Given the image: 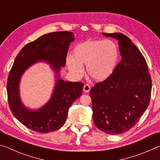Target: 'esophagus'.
Listing matches in <instances>:
<instances>
[{"label":"esophagus","mask_w":160,"mask_h":160,"mask_svg":"<svg viewBox=\"0 0 160 160\" xmlns=\"http://www.w3.org/2000/svg\"><path fill=\"white\" fill-rule=\"evenodd\" d=\"M90 89H91L90 86L88 85V84H86V85H85L83 87V91L85 92H87V93L89 92L90 91Z\"/></svg>","instance_id":"1"}]
</instances>
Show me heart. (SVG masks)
Here are the masks:
<instances>
[{
  "label": "heart",
  "instance_id": "obj_1",
  "mask_svg": "<svg viewBox=\"0 0 160 160\" xmlns=\"http://www.w3.org/2000/svg\"><path fill=\"white\" fill-rule=\"evenodd\" d=\"M73 57L68 56L66 65L75 78L82 76L86 66L89 76L97 82L108 79L117 63L118 49L112 40H88L75 47Z\"/></svg>",
  "mask_w": 160,
  "mask_h": 160
}]
</instances>
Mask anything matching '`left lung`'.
Instances as JSON below:
<instances>
[{"label": "left lung", "instance_id": "left-lung-1", "mask_svg": "<svg viewBox=\"0 0 160 160\" xmlns=\"http://www.w3.org/2000/svg\"><path fill=\"white\" fill-rule=\"evenodd\" d=\"M118 40L121 61L112 75L90 90L93 121L111 135L128 131L150 104L152 80L146 61L129 38L121 33H102Z\"/></svg>", "mask_w": 160, "mask_h": 160}]
</instances>
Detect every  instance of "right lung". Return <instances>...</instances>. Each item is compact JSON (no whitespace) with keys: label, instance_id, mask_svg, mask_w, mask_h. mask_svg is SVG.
<instances>
[{"label":"right lung","instance_id":"add662e5","mask_svg":"<svg viewBox=\"0 0 160 160\" xmlns=\"http://www.w3.org/2000/svg\"><path fill=\"white\" fill-rule=\"evenodd\" d=\"M70 32H56L42 35L22 48L16 57L8 78L7 93L12 114L27 128L47 133L63 126L68 109L81 96L84 85L64 81L60 78L61 67L66 65L68 50L74 41ZM44 60L56 73V84L50 99L39 110H32L21 102L19 86L21 75L32 64Z\"/></svg>","mask_w":160,"mask_h":160}]
</instances>
